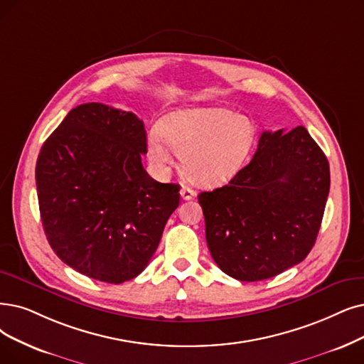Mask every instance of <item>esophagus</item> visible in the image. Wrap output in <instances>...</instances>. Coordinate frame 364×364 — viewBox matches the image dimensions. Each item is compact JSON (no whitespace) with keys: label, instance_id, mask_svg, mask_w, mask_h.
I'll use <instances>...</instances> for the list:
<instances>
[{"label":"esophagus","instance_id":"34e87169","mask_svg":"<svg viewBox=\"0 0 364 364\" xmlns=\"http://www.w3.org/2000/svg\"><path fill=\"white\" fill-rule=\"evenodd\" d=\"M181 197H182L183 200H191V198L196 197V191L193 190V188L183 185V186L181 188Z\"/></svg>","mask_w":364,"mask_h":364}]
</instances>
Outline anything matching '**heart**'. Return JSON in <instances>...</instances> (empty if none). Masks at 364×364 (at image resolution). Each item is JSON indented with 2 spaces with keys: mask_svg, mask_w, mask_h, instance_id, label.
Instances as JSON below:
<instances>
[{
  "mask_svg": "<svg viewBox=\"0 0 364 364\" xmlns=\"http://www.w3.org/2000/svg\"><path fill=\"white\" fill-rule=\"evenodd\" d=\"M158 132L181 156L185 176L203 186H218L236 178L248 164L255 143V125L250 118L218 107L173 112L159 121ZM164 144L155 136L148 140L149 161L161 174L173 164Z\"/></svg>",
  "mask_w": 364,
  "mask_h": 364,
  "instance_id": "heart-1",
  "label": "heart"
}]
</instances>
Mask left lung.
Instances as JSON below:
<instances>
[{
	"label": "left lung",
	"mask_w": 364,
	"mask_h": 364,
	"mask_svg": "<svg viewBox=\"0 0 364 364\" xmlns=\"http://www.w3.org/2000/svg\"><path fill=\"white\" fill-rule=\"evenodd\" d=\"M328 190V161L306 128L263 132L236 178L198 194L218 267L255 282L299 264L316 240Z\"/></svg>",
	"instance_id": "1"
}]
</instances>
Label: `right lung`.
I'll use <instances>...</instances> for the list:
<instances>
[{
	"instance_id": "add662e5",
	"label": "right lung",
	"mask_w": 364,
	"mask_h": 364,
	"mask_svg": "<svg viewBox=\"0 0 364 364\" xmlns=\"http://www.w3.org/2000/svg\"><path fill=\"white\" fill-rule=\"evenodd\" d=\"M143 121L101 103L71 109L37 158L43 228L76 272L122 284L148 266L179 206L178 183L152 179Z\"/></svg>"
}]
</instances>
